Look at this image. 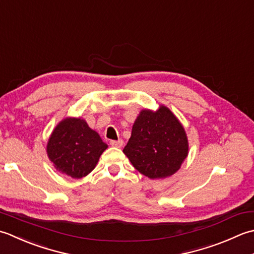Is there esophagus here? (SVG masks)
Returning <instances> with one entry per match:
<instances>
[{
  "mask_svg": "<svg viewBox=\"0 0 254 254\" xmlns=\"http://www.w3.org/2000/svg\"><path fill=\"white\" fill-rule=\"evenodd\" d=\"M111 146L113 147H116V148H121L123 144H124V141L122 140V139H120V140H111L110 142Z\"/></svg>",
  "mask_w": 254,
  "mask_h": 254,
  "instance_id": "1",
  "label": "esophagus"
}]
</instances>
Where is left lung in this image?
Listing matches in <instances>:
<instances>
[{"label": "left lung", "instance_id": "obj_1", "mask_svg": "<svg viewBox=\"0 0 254 254\" xmlns=\"http://www.w3.org/2000/svg\"><path fill=\"white\" fill-rule=\"evenodd\" d=\"M188 151L184 128L165 106L157 112L141 111L124 148L134 169L150 179L174 174L188 157Z\"/></svg>", "mask_w": 254, "mask_h": 254}]
</instances>
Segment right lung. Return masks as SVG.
Instances as JSON below:
<instances>
[{"instance_id": "right-lung-1", "label": "right lung", "mask_w": 254, "mask_h": 254, "mask_svg": "<svg viewBox=\"0 0 254 254\" xmlns=\"http://www.w3.org/2000/svg\"><path fill=\"white\" fill-rule=\"evenodd\" d=\"M107 144L80 118H65L51 133L47 153L60 172L81 179L95 168Z\"/></svg>"}]
</instances>
